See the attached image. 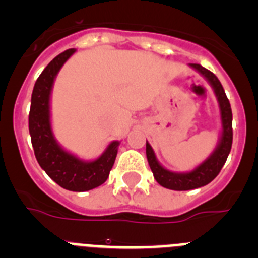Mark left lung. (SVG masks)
<instances>
[{
  "label": "left lung",
  "instance_id": "1",
  "mask_svg": "<svg viewBox=\"0 0 258 258\" xmlns=\"http://www.w3.org/2000/svg\"><path fill=\"white\" fill-rule=\"evenodd\" d=\"M188 66L192 70L197 71L200 76L204 77L213 89L214 95L217 98L218 108H220L221 133L217 146L213 150V152L203 163H200L199 165L195 166L192 170H188V172H173V170L166 169L165 166L161 165L160 161L157 160L151 145L146 141V156H147L150 168L154 173V178L163 187L175 191L194 190V188L206 186L209 182L213 181L226 163V159L229 156L232 145L231 107H230V102L225 94V90L221 85L220 80L216 77V75L212 74L211 71L202 67L200 64L190 63Z\"/></svg>",
  "mask_w": 258,
  "mask_h": 258
}]
</instances>
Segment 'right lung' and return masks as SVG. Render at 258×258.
I'll use <instances>...</instances> for the list:
<instances>
[{
	"mask_svg": "<svg viewBox=\"0 0 258 258\" xmlns=\"http://www.w3.org/2000/svg\"><path fill=\"white\" fill-rule=\"evenodd\" d=\"M76 49L59 54L38 76L31 98L29 134L35 156L50 178L70 191L93 190L107 181L117 155L120 141H112L94 160H84L56 141L51 126V92L56 75Z\"/></svg>",
	"mask_w": 258,
	"mask_h": 258,
	"instance_id": "right-lung-1",
	"label": "right lung"
}]
</instances>
